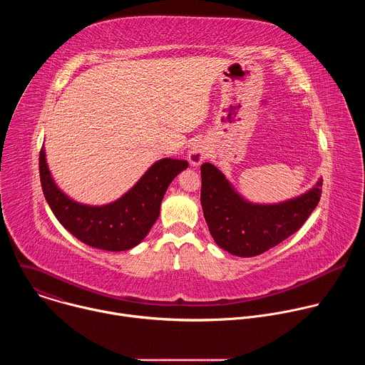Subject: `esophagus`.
<instances>
[{"instance_id": "esophagus-1", "label": "esophagus", "mask_w": 365, "mask_h": 365, "mask_svg": "<svg viewBox=\"0 0 365 365\" xmlns=\"http://www.w3.org/2000/svg\"><path fill=\"white\" fill-rule=\"evenodd\" d=\"M207 147L203 143H195L189 150V162L192 166H199L207 158Z\"/></svg>"}]
</instances>
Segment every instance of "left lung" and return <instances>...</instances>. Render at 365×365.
I'll return each mask as SVG.
<instances>
[{"mask_svg": "<svg viewBox=\"0 0 365 365\" xmlns=\"http://www.w3.org/2000/svg\"><path fill=\"white\" fill-rule=\"evenodd\" d=\"M200 205L218 247L237 257H255L294 234L314 212L322 193V178L304 193L277 203L244 197L211 163L200 166Z\"/></svg>", "mask_w": 365, "mask_h": 365, "instance_id": "1", "label": "left lung"}]
</instances>
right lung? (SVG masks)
Listing matches in <instances>:
<instances>
[{
	"label": "right lung",
	"instance_id": "add662e5",
	"mask_svg": "<svg viewBox=\"0 0 365 365\" xmlns=\"http://www.w3.org/2000/svg\"><path fill=\"white\" fill-rule=\"evenodd\" d=\"M186 160L160 159L121 197L107 205H86L69 197L55 182L41 147L38 158L44 197L58 221L79 241L106 251H127L138 245L160 215L163 196Z\"/></svg>",
	"mask_w": 365,
	"mask_h": 365
}]
</instances>
